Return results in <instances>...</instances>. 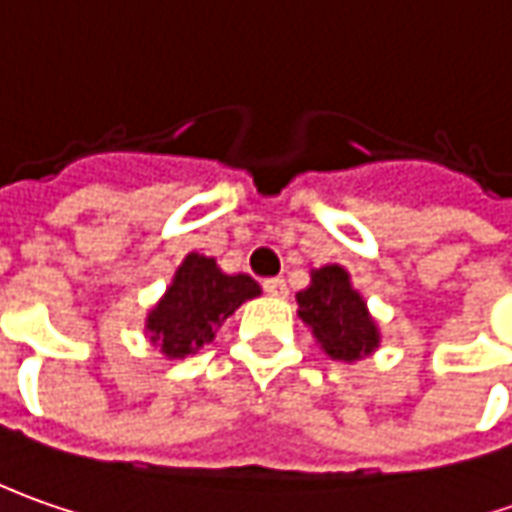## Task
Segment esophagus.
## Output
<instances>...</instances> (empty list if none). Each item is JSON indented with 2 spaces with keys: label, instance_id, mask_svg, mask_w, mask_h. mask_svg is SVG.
Instances as JSON below:
<instances>
[{
  "label": "esophagus",
  "instance_id": "34e87169",
  "mask_svg": "<svg viewBox=\"0 0 512 512\" xmlns=\"http://www.w3.org/2000/svg\"><path fill=\"white\" fill-rule=\"evenodd\" d=\"M263 289H266V294H272V297H286V294H289L283 277H272V280H266V283H263Z\"/></svg>",
  "mask_w": 512,
  "mask_h": 512
}]
</instances>
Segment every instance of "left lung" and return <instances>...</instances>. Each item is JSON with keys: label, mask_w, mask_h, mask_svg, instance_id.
Segmentation results:
<instances>
[{"label": "left lung", "mask_w": 512, "mask_h": 512, "mask_svg": "<svg viewBox=\"0 0 512 512\" xmlns=\"http://www.w3.org/2000/svg\"><path fill=\"white\" fill-rule=\"evenodd\" d=\"M297 306L300 320L331 360L357 362L379 348L377 323L343 266L314 269L309 289L297 291Z\"/></svg>", "instance_id": "1"}]
</instances>
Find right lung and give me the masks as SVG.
Listing matches in <instances>:
<instances>
[{
    "label": "right lung",
    "mask_w": 512,
    "mask_h": 512,
    "mask_svg": "<svg viewBox=\"0 0 512 512\" xmlns=\"http://www.w3.org/2000/svg\"><path fill=\"white\" fill-rule=\"evenodd\" d=\"M260 294L249 274H223L215 257H184L167 294L147 314V334L161 354L181 360L215 340L221 323L238 306Z\"/></svg>",
    "instance_id": "add662e5"
}]
</instances>
